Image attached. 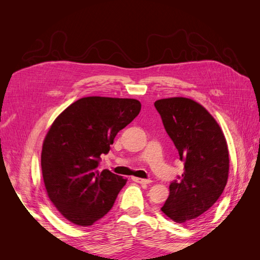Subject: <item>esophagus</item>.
Segmentation results:
<instances>
[{
  "mask_svg": "<svg viewBox=\"0 0 260 260\" xmlns=\"http://www.w3.org/2000/svg\"><path fill=\"white\" fill-rule=\"evenodd\" d=\"M132 180L135 181V182H138V183H141V184H148V183L152 182V181L148 180V179H141V178H137V177H133Z\"/></svg>",
  "mask_w": 260,
  "mask_h": 260,
  "instance_id": "esophagus-1",
  "label": "esophagus"
}]
</instances>
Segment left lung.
<instances>
[{
	"instance_id": "1",
	"label": "left lung",
	"mask_w": 260,
	"mask_h": 260,
	"mask_svg": "<svg viewBox=\"0 0 260 260\" xmlns=\"http://www.w3.org/2000/svg\"><path fill=\"white\" fill-rule=\"evenodd\" d=\"M165 130L172 140L184 172L169 185L160 208L178 223L202 216L222 194L229 175V152L219 124L205 108L185 98L156 101Z\"/></svg>"
}]
</instances>
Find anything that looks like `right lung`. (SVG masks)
<instances>
[{"label":"right lung","instance_id":"right-lung-1","mask_svg":"<svg viewBox=\"0 0 260 260\" xmlns=\"http://www.w3.org/2000/svg\"><path fill=\"white\" fill-rule=\"evenodd\" d=\"M140 111L141 103L133 99L89 96L53 122L43 142L42 176L50 200L70 222L92 225L112 209L127 179L100 171L101 155Z\"/></svg>","mask_w":260,"mask_h":260}]
</instances>
